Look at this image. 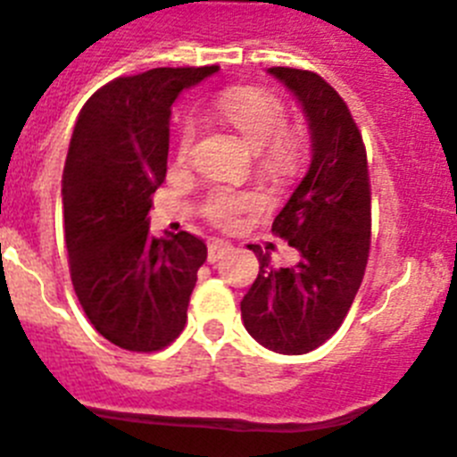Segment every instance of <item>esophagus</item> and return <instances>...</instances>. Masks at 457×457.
Segmentation results:
<instances>
[{
  "instance_id": "obj_1",
  "label": "esophagus",
  "mask_w": 457,
  "mask_h": 457,
  "mask_svg": "<svg viewBox=\"0 0 457 457\" xmlns=\"http://www.w3.org/2000/svg\"><path fill=\"white\" fill-rule=\"evenodd\" d=\"M229 250H232V245H229L228 241H223V238H214V241L209 243L207 262H209V263H216L220 257H223L225 253H229Z\"/></svg>"
}]
</instances>
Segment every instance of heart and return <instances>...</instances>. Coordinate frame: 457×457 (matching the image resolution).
Instances as JSON below:
<instances>
[{
    "label": "heart",
    "mask_w": 457,
    "mask_h": 457,
    "mask_svg": "<svg viewBox=\"0 0 457 457\" xmlns=\"http://www.w3.org/2000/svg\"><path fill=\"white\" fill-rule=\"evenodd\" d=\"M209 112L232 126L262 157V166L275 176L295 169L302 155V139L297 132L287 130L288 108L275 94L259 87H232L216 94L209 101ZM194 119H185L178 128V157L187 160L195 144ZM263 204L257 191L216 187L203 200V216L219 228H234L243 214Z\"/></svg>",
    "instance_id": "heart-1"
}]
</instances>
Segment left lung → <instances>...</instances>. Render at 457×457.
<instances>
[{"label": "left lung", "instance_id": "left-lung-1", "mask_svg": "<svg viewBox=\"0 0 457 457\" xmlns=\"http://www.w3.org/2000/svg\"><path fill=\"white\" fill-rule=\"evenodd\" d=\"M300 101L311 128L306 176L272 220V234L300 253L291 268L250 245L259 275L241 302L248 334L277 353L313 352L343 325L370 257L372 191L363 137L340 94L322 76L270 67Z\"/></svg>", "mask_w": 457, "mask_h": 457}]
</instances>
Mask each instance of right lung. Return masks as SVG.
I'll return each mask as SVG.
<instances>
[{"label":"right lung","mask_w":457,"mask_h":457,"mask_svg":"<svg viewBox=\"0 0 457 457\" xmlns=\"http://www.w3.org/2000/svg\"><path fill=\"white\" fill-rule=\"evenodd\" d=\"M212 67L119 76L79 114L62 170L70 275L92 327L128 352H160L182 334L207 259L189 232L151 237L148 209L166 178L170 105Z\"/></svg>","instance_id":"add662e5"}]
</instances>
